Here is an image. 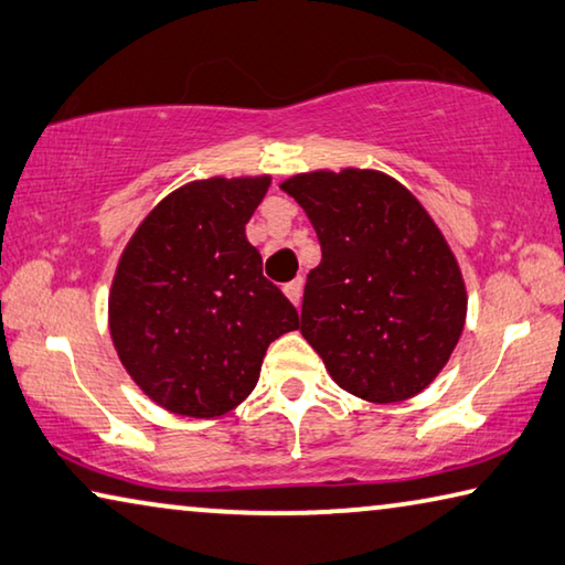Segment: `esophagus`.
Wrapping results in <instances>:
<instances>
[{"instance_id": "obj_1", "label": "esophagus", "mask_w": 565, "mask_h": 565, "mask_svg": "<svg viewBox=\"0 0 565 565\" xmlns=\"http://www.w3.org/2000/svg\"><path fill=\"white\" fill-rule=\"evenodd\" d=\"M301 291H303V279L299 276V279H294L284 286V294L289 297L291 303H299L301 301Z\"/></svg>"}]
</instances>
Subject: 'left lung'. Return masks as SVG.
<instances>
[{"label":"left lung","instance_id":"obj_1","mask_svg":"<svg viewBox=\"0 0 565 565\" xmlns=\"http://www.w3.org/2000/svg\"><path fill=\"white\" fill-rule=\"evenodd\" d=\"M321 246L303 286L301 334L339 387L366 402L415 397L462 334L468 297L427 211L377 170L301 173L281 183Z\"/></svg>","mask_w":565,"mask_h":565}]
</instances>
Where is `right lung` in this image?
Instances as JSON below:
<instances>
[{
    "label": "right lung",
    "instance_id": "add662e5",
    "mask_svg": "<svg viewBox=\"0 0 565 565\" xmlns=\"http://www.w3.org/2000/svg\"><path fill=\"white\" fill-rule=\"evenodd\" d=\"M271 178H209L160 201L125 246L110 334L125 370L175 415L218 417L256 387L299 311L262 274L246 223Z\"/></svg>",
    "mask_w": 565,
    "mask_h": 565
}]
</instances>
